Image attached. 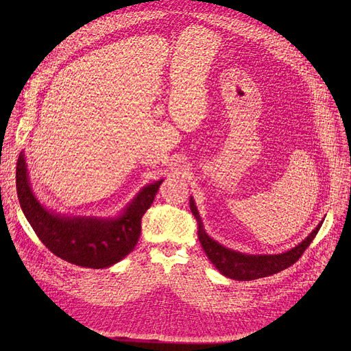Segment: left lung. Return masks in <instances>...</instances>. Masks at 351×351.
I'll use <instances>...</instances> for the list:
<instances>
[{"label":"left lung","instance_id":"left-lung-1","mask_svg":"<svg viewBox=\"0 0 351 351\" xmlns=\"http://www.w3.org/2000/svg\"><path fill=\"white\" fill-rule=\"evenodd\" d=\"M191 210L197 220V237L206 256L220 273L234 280H254L267 278V276L290 267L293 263H296L300 259L302 254L310 246L313 239L316 237L317 232L323 225V222H320L317 228L300 245L282 254H245L222 246L206 234L192 197Z\"/></svg>","mask_w":351,"mask_h":351}]
</instances>
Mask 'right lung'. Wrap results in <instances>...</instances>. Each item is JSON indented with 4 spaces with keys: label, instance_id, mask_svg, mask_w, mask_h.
I'll return each mask as SVG.
<instances>
[{
    "label": "right lung",
    "instance_id": "obj_1",
    "mask_svg": "<svg viewBox=\"0 0 351 351\" xmlns=\"http://www.w3.org/2000/svg\"><path fill=\"white\" fill-rule=\"evenodd\" d=\"M16 193L40 241L61 259L82 267L104 269L131 253L141 236L142 216L154 204L163 180L145 186L117 219L71 217L47 210L34 196L24 154L16 162Z\"/></svg>",
    "mask_w": 351,
    "mask_h": 351
}]
</instances>
